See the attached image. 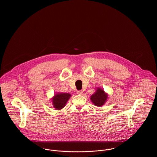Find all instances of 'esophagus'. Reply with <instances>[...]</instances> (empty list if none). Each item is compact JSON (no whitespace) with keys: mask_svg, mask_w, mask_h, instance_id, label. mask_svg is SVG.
<instances>
[{"mask_svg":"<svg viewBox=\"0 0 157 157\" xmlns=\"http://www.w3.org/2000/svg\"><path fill=\"white\" fill-rule=\"evenodd\" d=\"M77 94H79V95H82L83 94V91L82 90H78L77 91Z\"/></svg>","mask_w":157,"mask_h":157,"instance_id":"obj_1","label":"esophagus"}]
</instances>
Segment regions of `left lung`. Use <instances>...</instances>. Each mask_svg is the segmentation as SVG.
I'll use <instances>...</instances> for the list:
<instances>
[{"instance_id":"obj_1","label":"left lung","mask_w":157,"mask_h":157,"mask_svg":"<svg viewBox=\"0 0 157 157\" xmlns=\"http://www.w3.org/2000/svg\"><path fill=\"white\" fill-rule=\"evenodd\" d=\"M108 95L105 94L104 90L98 89L96 92L91 95L90 100L92 103L97 106H101L106 101Z\"/></svg>"}]
</instances>
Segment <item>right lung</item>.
<instances>
[{
  "instance_id": "add662e5",
  "label": "right lung",
  "mask_w": 157,
  "mask_h": 157,
  "mask_svg": "<svg viewBox=\"0 0 157 157\" xmlns=\"http://www.w3.org/2000/svg\"><path fill=\"white\" fill-rule=\"evenodd\" d=\"M71 95L67 93H60L55 95V96L52 98V102L54 108L57 109H60L65 107Z\"/></svg>"
}]
</instances>
